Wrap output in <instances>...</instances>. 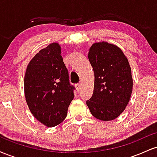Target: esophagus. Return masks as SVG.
Instances as JSON below:
<instances>
[{"instance_id":"obj_1","label":"esophagus","mask_w":157,"mask_h":157,"mask_svg":"<svg viewBox=\"0 0 157 157\" xmlns=\"http://www.w3.org/2000/svg\"><path fill=\"white\" fill-rule=\"evenodd\" d=\"M75 87H76L77 91H80V89H81V84H80V83H77V84H76V85H75Z\"/></svg>"}]
</instances>
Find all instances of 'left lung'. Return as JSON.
I'll return each instance as SVG.
<instances>
[{"instance_id":"8db88e82","label":"left lung","mask_w":157,"mask_h":157,"mask_svg":"<svg viewBox=\"0 0 157 157\" xmlns=\"http://www.w3.org/2000/svg\"><path fill=\"white\" fill-rule=\"evenodd\" d=\"M88 57L94 74V87L86 105L95 118L114 120L125 109L132 93L128 60L121 48L104 41L94 43Z\"/></svg>"}]
</instances>
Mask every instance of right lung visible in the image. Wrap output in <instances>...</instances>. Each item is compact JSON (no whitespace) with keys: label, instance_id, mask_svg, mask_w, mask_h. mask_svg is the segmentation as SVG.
<instances>
[{"label":"right lung","instance_id":"obj_1","mask_svg":"<svg viewBox=\"0 0 157 157\" xmlns=\"http://www.w3.org/2000/svg\"><path fill=\"white\" fill-rule=\"evenodd\" d=\"M61 47L52 43L30 60L24 77L26 101L33 116L47 127L61 123L74 99Z\"/></svg>","mask_w":157,"mask_h":157}]
</instances>
